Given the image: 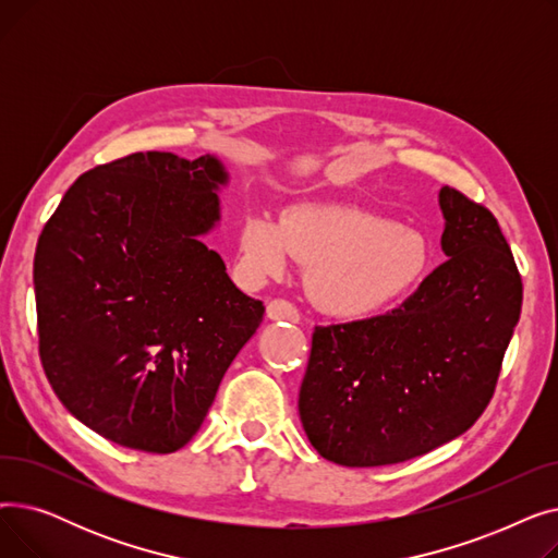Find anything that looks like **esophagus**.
I'll list each match as a JSON object with an SVG mask.
<instances>
[{"mask_svg":"<svg viewBox=\"0 0 558 558\" xmlns=\"http://www.w3.org/2000/svg\"><path fill=\"white\" fill-rule=\"evenodd\" d=\"M267 318L269 320H289V324H299V310L291 305L289 301H282V299H276L267 305Z\"/></svg>","mask_w":558,"mask_h":558,"instance_id":"esophagus-1","label":"esophagus"}]
</instances>
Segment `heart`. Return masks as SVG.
<instances>
[{
	"instance_id": "b5f03b06",
	"label": "heart",
	"mask_w": 558,
	"mask_h": 558,
	"mask_svg": "<svg viewBox=\"0 0 558 558\" xmlns=\"http://www.w3.org/2000/svg\"><path fill=\"white\" fill-rule=\"evenodd\" d=\"M294 257L310 267L312 303L345 320L391 310L429 269V246L421 232L353 205L305 203L282 221L269 215L244 221L240 259L251 278H282Z\"/></svg>"
}]
</instances>
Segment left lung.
<instances>
[{"mask_svg": "<svg viewBox=\"0 0 558 558\" xmlns=\"http://www.w3.org/2000/svg\"><path fill=\"white\" fill-rule=\"evenodd\" d=\"M436 267L400 307L318 326L299 393L314 450L371 468L421 457L482 416L522 307V280L497 219L441 187Z\"/></svg>", "mask_w": 558, "mask_h": 558, "instance_id": "8db88e82", "label": "left lung"}]
</instances>
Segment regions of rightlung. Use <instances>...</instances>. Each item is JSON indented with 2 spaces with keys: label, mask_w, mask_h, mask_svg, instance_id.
<instances>
[{
  "label": "right lung",
  "mask_w": 558,
  "mask_h": 558,
  "mask_svg": "<svg viewBox=\"0 0 558 558\" xmlns=\"http://www.w3.org/2000/svg\"><path fill=\"white\" fill-rule=\"evenodd\" d=\"M223 185L210 154H133L78 175L40 234L45 375L76 421L117 446L190 444L262 324V301L201 242L221 219Z\"/></svg>",
  "instance_id": "1"
}]
</instances>
